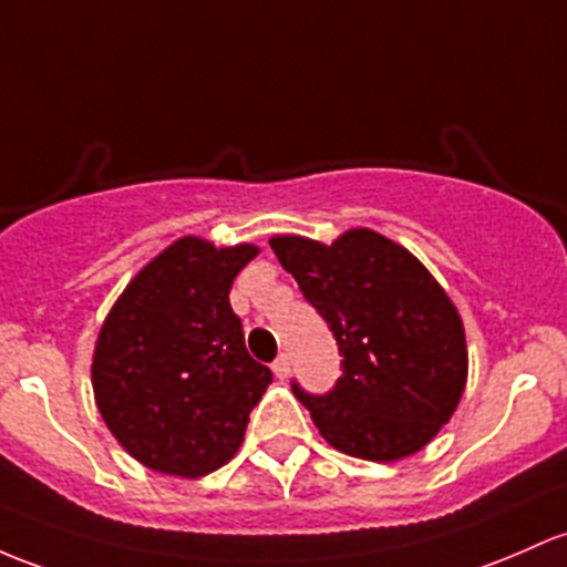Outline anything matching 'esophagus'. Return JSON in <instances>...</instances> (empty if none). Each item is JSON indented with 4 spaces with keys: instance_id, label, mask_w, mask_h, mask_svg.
Here are the masks:
<instances>
[{
    "instance_id": "obj_1",
    "label": "esophagus",
    "mask_w": 567,
    "mask_h": 567,
    "mask_svg": "<svg viewBox=\"0 0 567 567\" xmlns=\"http://www.w3.org/2000/svg\"><path fill=\"white\" fill-rule=\"evenodd\" d=\"M271 371H274V377H277V379H288V374H290V358H288V354H279V358L271 363Z\"/></svg>"
}]
</instances>
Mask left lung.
Listing matches in <instances>:
<instances>
[{
  "label": "left lung",
  "mask_w": 567,
  "mask_h": 567,
  "mask_svg": "<svg viewBox=\"0 0 567 567\" xmlns=\"http://www.w3.org/2000/svg\"><path fill=\"white\" fill-rule=\"evenodd\" d=\"M269 245L344 358L326 395L293 382L322 439L377 463L420 452L455 414L468 377L463 320L444 288L406 247L369 228L333 245L303 236Z\"/></svg>",
  "instance_id": "obj_1"
}]
</instances>
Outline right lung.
<instances>
[{
  "instance_id": "1",
  "label": "right lung",
  "mask_w": 567,
  "mask_h": 567,
  "mask_svg": "<svg viewBox=\"0 0 567 567\" xmlns=\"http://www.w3.org/2000/svg\"><path fill=\"white\" fill-rule=\"evenodd\" d=\"M258 247L183 236L110 309L93 350V395L123 450L172 476H207L236 455L271 371L234 315L236 274Z\"/></svg>"
}]
</instances>
